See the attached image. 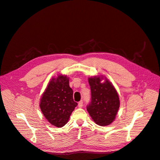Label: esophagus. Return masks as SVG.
Listing matches in <instances>:
<instances>
[{
  "label": "esophagus",
  "mask_w": 160,
  "mask_h": 160,
  "mask_svg": "<svg viewBox=\"0 0 160 160\" xmlns=\"http://www.w3.org/2000/svg\"><path fill=\"white\" fill-rule=\"evenodd\" d=\"M83 101H82V100H81L79 103H78V106L79 107V108H82V107H83Z\"/></svg>",
  "instance_id": "esophagus-1"
}]
</instances>
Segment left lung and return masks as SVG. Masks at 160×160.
<instances>
[{
    "instance_id": "8db88e82",
    "label": "left lung",
    "mask_w": 160,
    "mask_h": 160,
    "mask_svg": "<svg viewBox=\"0 0 160 160\" xmlns=\"http://www.w3.org/2000/svg\"><path fill=\"white\" fill-rule=\"evenodd\" d=\"M104 80L103 83L101 81ZM92 100L87 110L93 121L107 126L114 121L120 107L118 94L114 85L103 76L89 77Z\"/></svg>"
}]
</instances>
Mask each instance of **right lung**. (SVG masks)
Masks as SVG:
<instances>
[{
    "label": "right lung",
    "mask_w": 160,
    "mask_h": 160,
    "mask_svg": "<svg viewBox=\"0 0 160 160\" xmlns=\"http://www.w3.org/2000/svg\"><path fill=\"white\" fill-rule=\"evenodd\" d=\"M68 83V77L58 75L50 81L40 99V107L43 114L51 124L58 128L67 123L77 106Z\"/></svg>",
    "instance_id": "1"
}]
</instances>
